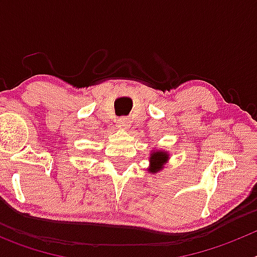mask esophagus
<instances>
[{"label": "esophagus", "instance_id": "esophagus-1", "mask_svg": "<svg viewBox=\"0 0 257 257\" xmlns=\"http://www.w3.org/2000/svg\"><path fill=\"white\" fill-rule=\"evenodd\" d=\"M118 123L121 124V126H127V124L130 123V121H128V118L121 117L119 119H118Z\"/></svg>", "mask_w": 257, "mask_h": 257}]
</instances>
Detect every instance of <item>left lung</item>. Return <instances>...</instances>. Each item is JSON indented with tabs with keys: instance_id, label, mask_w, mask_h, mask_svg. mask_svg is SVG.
<instances>
[{
	"instance_id": "obj_1",
	"label": "left lung",
	"mask_w": 257,
	"mask_h": 257,
	"mask_svg": "<svg viewBox=\"0 0 257 257\" xmlns=\"http://www.w3.org/2000/svg\"><path fill=\"white\" fill-rule=\"evenodd\" d=\"M167 158H169V157H167V153H166V152H156V153H153L151 157L152 166L149 170H151L152 172H156L158 171V170H161L162 169L163 163L167 161Z\"/></svg>"
}]
</instances>
